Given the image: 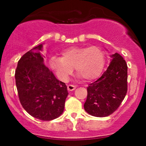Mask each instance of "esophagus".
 I'll return each mask as SVG.
<instances>
[{
	"label": "esophagus",
	"instance_id": "34e87169",
	"mask_svg": "<svg viewBox=\"0 0 146 146\" xmlns=\"http://www.w3.org/2000/svg\"><path fill=\"white\" fill-rule=\"evenodd\" d=\"M67 88H68V90L69 91H72V90H74L76 89V86H74V85H71V84H70V85L68 86Z\"/></svg>",
	"mask_w": 146,
	"mask_h": 146
}]
</instances>
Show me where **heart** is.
Returning a JSON list of instances; mask_svg holds the SVG:
<instances>
[{
  "label": "heart",
  "instance_id": "heart-1",
  "mask_svg": "<svg viewBox=\"0 0 146 146\" xmlns=\"http://www.w3.org/2000/svg\"><path fill=\"white\" fill-rule=\"evenodd\" d=\"M61 57L50 59L51 68L62 80H66L75 68L77 75L84 80L96 78L105 66V54L98 46H72L63 50Z\"/></svg>",
  "mask_w": 146,
  "mask_h": 146
}]
</instances>
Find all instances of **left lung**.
<instances>
[{
	"label": "left lung",
	"instance_id": "1",
	"mask_svg": "<svg viewBox=\"0 0 146 146\" xmlns=\"http://www.w3.org/2000/svg\"><path fill=\"white\" fill-rule=\"evenodd\" d=\"M110 64L94 82L87 88V99L84 105L89 114L106 117L118 108L127 91V66L119 54L111 55Z\"/></svg>",
	"mask_w": 146,
	"mask_h": 146
}]
</instances>
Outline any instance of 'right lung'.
Wrapping results in <instances>:
<instances>
[{"label": "right lung", "mask_w": 146, "mask_h": 146, "mask_svg": "<svg viewBox=\"0 0 146 146\" xmlns=\"http://www.w3.org/2000/svg\"><path fill=\"white\" fill-rule=\"evenodd\" d=\"M42 48V44L33 48L18 62L16 85L24 109L35 118L50 121L63 113L68 93L65 83L44 64Z\"/></svg>", "instance_id": "obj_1"}]
</instances>
